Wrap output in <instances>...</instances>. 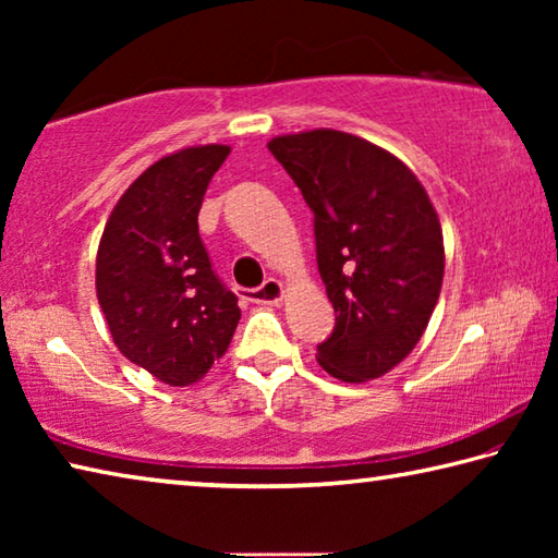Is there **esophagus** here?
Returning <instances> with one entry per match:
<instances>
[{
  "label": "esophagus",
  "mask_w": 558,
  "mask_h": 558,
  "mask_svg": "<svg viewBox=\"0 0 558 558\" xmlns=\"http://www.w3.org/2000/svg\"><path fill=\"white\" fill-rule=\"evenodd\" d=\"M282 295H286V290H282V282L276 278H268L256 290H245V300L256 302V305H278V302H282Z\"/></svg>",
  "instance_id": "esophagus-1"
}]
</instances>
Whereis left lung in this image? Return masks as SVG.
<instances>
[{"mask_svg":"<svg viewBox=\"0 0 558 558\" xmlns=\"http://www.w3.org/2000/svg\"><path fill=\"white\" fill-rule=\"evenodd\" d=\"M272 157L315 214L317 268L337 325L317 362L347 384L379 379L413 352L446 270L426 189L399 157L349 132L278 135Z\"/></svg>","mask_w":558,"mask_h":558,"instance_id":"8db88e82","label":"left lung"}]
</instances>
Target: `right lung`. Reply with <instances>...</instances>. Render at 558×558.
<instances>
[{
	"label": "right lung",
	"mask_w": 558,
	"mask_h": 558,
	"mask_svg": "<svg viewBox=\"0 0 558 558\" xmlns=\"http://www.w3.org/2000/svg\"><path fill=\"white\" fill-rule=\"evenodd\" d=\"M229 153L199 145L157 159L120 196L98 245L96 290L112 342L169 386L202 381L241 319L199 235L206 186Z\"/></svg>",
	"instance_id": "obj_1"
}]
</instances>
